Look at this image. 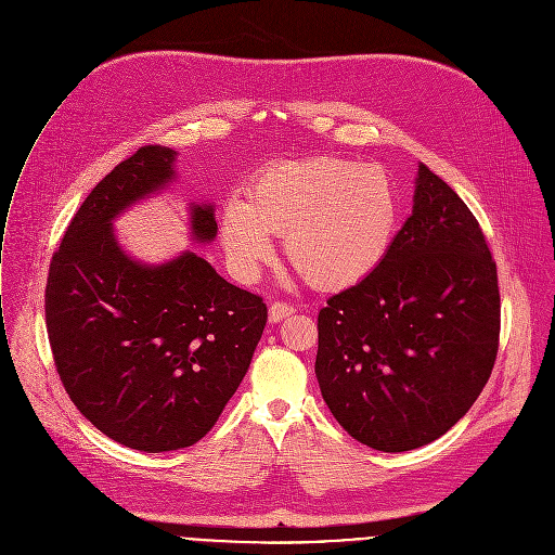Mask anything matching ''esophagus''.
<instances>
[{"mask_svg":"<svg viewBox=\"0 0 555 555\" xmlns=\"http://www.w3.org/2000/svg\"><path fill=\"white\" fill-rule=\"evenodd\" d=\"M293 312H295V308H293L291 304H284V301H273V304L269 306V321H271V323H278V321H282V319L291 317Z\"/></svg>","mask_w":555,"mask_h":555,"instance_id":"obj_1","label":"esophagus"}]
</instances>
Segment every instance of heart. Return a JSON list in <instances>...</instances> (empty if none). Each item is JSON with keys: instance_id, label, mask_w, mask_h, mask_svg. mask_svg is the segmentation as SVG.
Returning <instances> with one entry per match:
<instances>
[{"instance_id": "1", "label": "heart", "mask_w": 555, "mask_h": 555, "mask_svg": "<svg viewBox=\"0 0 555 555\" xmlns=\"http://www.w3.org/2000/svg\"><path fill=\"white\" fill-rule=\"evenodd\" d=\"M398 216V190L383 166L312 157L269 166L249 198L232 194L220 209V238L243 282L273 258L271 236H284L288 262L312 286L346 288L383 262Z\"/></svg>"}]
</instances>
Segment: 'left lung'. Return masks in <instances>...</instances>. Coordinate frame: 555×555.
I'll use <instances>...</instances> for the list:
<instances>
[{
  "label": "left lung",
  "instance_id": "obj_1",
  "mask_svg": "<svg viewBox=\"0 0 555 555\" xmlns=\"http://www.w3.org/2000/svg\"><path fill=\"white\" fill-rule=\"evenodd\" d=\"M317 330L321 396L370 449L430 444L483 391L501 330L496 264L468 205L424 164L387 256L327 299Z\"/></svg>",
  "mask_w": 555,
  "mask_h": 555
}]
</instances>
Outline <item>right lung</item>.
<instances>
[{"mask_svg": "<svg viewBox=\"0 0 555 555\" xmlns=\"http://www.w3.org/2000/svg\"><path fill=\"white\" fill-rule=\"evenodd\" d=\"M177 153L142 146L82 201L52 256L46 323L54 365L76 409L118 444L166 453L196 444L243 383L267 323L262 297L183 251L131 258L114 220L162 192ZM218 225L211 203H190V236Z\"/></svg>", "mask_w": 555, "mask_h": 555, "instance_id": "right-lung-1", "label": "right lung"}]
</instances>
